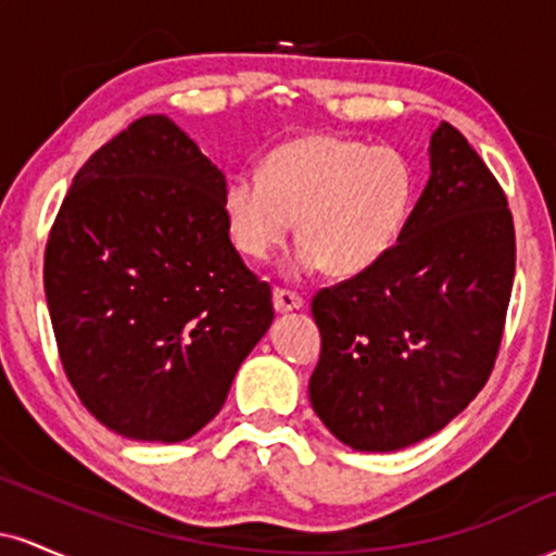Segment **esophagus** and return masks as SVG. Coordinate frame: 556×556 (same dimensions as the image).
<instances>
[{"instance_id":"34e87169","label":"esophagus","mask_w":556,"mask_h":556,"mask_svg":"<svg viewBox=\"0 0 556 556\" xmlns=\"http://www.w3.org/2000/svg\"><path fill=\"white\" fill-rule=\"evenodd\" d=\"M303 305V298L295 295V292L274 290V308H277V314H290V311H300Z\"/></svg>"}]
</instances>
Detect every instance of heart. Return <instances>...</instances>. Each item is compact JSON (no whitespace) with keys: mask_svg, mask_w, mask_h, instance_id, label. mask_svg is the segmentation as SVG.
Wrapping results in <instances>:
<instances>
[{"mask_svg":"<svg viewBox=\"0 0 556 556\" xmlns=\"http://www.w3.org/2000/svg\"><path fill=\"white\" fill-rule=\"evenodd\" d=\"M413 198L416 172L397 149L305 136L274 149L261 172L229 177L222 219L232 245L251 261H266L285 245L298 219L300 245L287 258V277H311L324 266L355 277L392 251Z\"/></svg>","mask_w":556,"mask_h":556,"instance_id":"obj_1","label":"heart"}]
</instances>
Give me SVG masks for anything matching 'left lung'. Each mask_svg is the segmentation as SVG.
Returning <instances> with one entry per match:
<instances>
[{
	"instance_id": "8db88e82",
	"label": "left lung",
	"mask_w": 556,
	"mask_h": 556,
	"mask_svg": "<svg viewBox=\"0 0 556 556\" xmlns=\"http://www.w3.org/2000/svg\"><path fill=\"white\" fill-rule=\"evenodd\" d=\"M397 245L311 303L321 358L314 413L342 444L397 452L460 416L486 384L515 277L500 182L450 123Z\"/></svg>"
}]
</instances>
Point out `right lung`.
<instances>
[{"label": "right lung", "instance_id": "1", "mask_svg": "<svg viewBox=\"0 0 556 556\" xmlns=\"http://www.w3.org/2000/svg\"><path fill=\"white\" fill-rule=\"evenodd\" d=\"M225 175L149 114L78 169L47 242L43 290L83 405L136 442H185L225 405L274 321L271 290L222 219Z\"/></svg>", "mask_w": 556, "mask_h": 556}]
</instances>
